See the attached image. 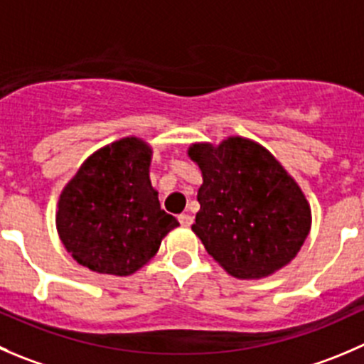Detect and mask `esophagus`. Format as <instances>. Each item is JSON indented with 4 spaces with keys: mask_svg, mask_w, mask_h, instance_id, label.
Listing matches in <instances>:
<instances>
[{
    "mask_svg": "<svg viewBox=\"0 0 364 364\" xmlns=\"http://www.w3.org/2000/svg\"><path fill=\"white\" fill-rule=\"evenodd\" d=\"M178 220L181 222V225H185V228H190V225H192V222H193V217H192V215H188V213H181L178 217Z\"/></svg>",
    "mask_w": 364,
    "mask_h": 364,
    "instance_id": "esophagus-1",
    "label": "esophagus"
}]
</instances>
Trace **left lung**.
<instances>
[{"instance_id": "obj_1", "label": "left lung", "mask_w": 364, "mask_h": 364, "mask_svg": "<svg viewBox=\"0 0 364 364\" xmlns=\"http://www.w3.org/2000/svg\"><path fill=\"white\" fill-rule=\"evenodd\" d=\"M188 156L203 172L192 231L224 270L261 279L297 256L311 229V210L264 147L229 136L217 147L193 144Z\"/></svg>"}]
</instances>
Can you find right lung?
Returning a JSON list of instances; mask_svg holds the SVG:
<instances>
[{"instance_id": "right-lung-1", "label": "right lung", "mask_w": 364, "mask_h": 364, "mask_svg": "<svg viewBox=\"0 0 364 364\" xmlns=\"http://www.w3.org/2000/svg\"><path fill=\"white\" fill-rule=\"evenodd\" d=\"M151 147L126 136L88 156L60 193L56 229L70 256L100 274L129 276L179 222L151 186Z\"/></svg>"}]
</instances>
